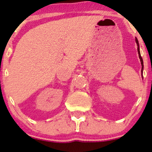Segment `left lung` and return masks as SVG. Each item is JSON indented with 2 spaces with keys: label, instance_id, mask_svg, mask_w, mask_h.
I'll return each instance as SVG.
<instances>
[{
  "label": "left lung",
  "instance_id": "8db88e82",
  "mask_svg": "<svg viewBox=\"0 0 152 152\" xmlns=\"http://www.w3.org/2000/svg\"><path fill=\"white\" fill-rule=\"evenodd\" d=\"M135 41L136 43L137 44V51H138V54H139V57L141 61V75H142V78H143V70H144V62H143V59L141 56V53H140V50H139V41H138L137 38H135Z\"/></svg>",
  "mask_w": 152,
  "mask_h": 152
}]
</instances>
